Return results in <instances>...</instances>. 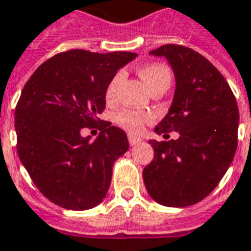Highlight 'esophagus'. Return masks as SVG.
I'll list each match as a JSON object with an SVG mask.
<instances>
[{"mask_svg": "<svg viewBox=\"0 0 251 251\" xmlns=\"http://www.w3.org/2000/svg\"><path fill=\"white\" fill-rule=\"evenodd\" d=\"M128 142L131 146H136L138 143H140V142H142V139H140V138H136V136H132V135H129Z\"/></svg>", "mask_w": 251, "mask_h": 251, "instance_id": "obj_1", "label": "esophagus"}]
</instances>
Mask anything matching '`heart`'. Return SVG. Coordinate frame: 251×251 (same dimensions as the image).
<instances>
[{"label": "heart", "instance_id": "1", "mask_svg": "<svg viewBox=\"0 0 251 251\" xmlns=\"http://www.w3.org/2000/svg\"><path fill=\"white\" fill-rule=\"evenodd\" d=\"M139 75L143 79V82L146 83V86L149 88V90L157 86L158 83L161 82H169L170 83V72L166 66L157 65H146L143 67H140ZM122 81V73L116 74L115 77L112 78L111 82L108 83L105 90V99L108 101H113L116 97L117 86ZM150 120V116L146 113H140V112L131 111V109H123L119 113H116L115 116V122L117 126H120L122 128L126 131H128L131 134H138L142 131L145 123Z\"/></svg>", "mask_w": 251, "mask_h": 251}]
</instances>
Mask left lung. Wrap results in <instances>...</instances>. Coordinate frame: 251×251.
I'll list each match as a JSON object with an SVG mask.
<instances>
[{
	"instance_id": "1",
	"label": "left lung",
	"mask_w": 251,
	"mask_h": 251,
	"mask_svg": "<svg viewBox=\"0 0 251 251\" xmlns=\"http://www.w3.org/2000/svg\"><path fill=\"white\" fill-rule=\"evenodd\" d=\"M149 54L168 60L176 79L172 105L154 132L179 136L150 140L154 159L143 169L146 189L165 207L193 205L218 186L234 159L236 100L219 70L196 51L166 44Z\"/></svg>"
}]
</instances>
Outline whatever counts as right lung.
<instances>
[{
	"mask_svg": "<svg viewBox=\"0 0 251 251\" xmlns=\"http://www.w3.org/2000/svg\"><path fill=\"white\" fill-rule=\"evenodd\" d=\"M135 58L127 51L70 50L39 66L23 89L15 111L17 152L56 205L85 211L105 199L113 165L128 150L127 134L108 122L94 140L81 129L97 124L108 83Z\"/></svg>",
	"mask_w": 251,
	"mask_h": 251,
	"instance_id": "right-lung-1",
	"label": "right lung"
}]
</instances>
